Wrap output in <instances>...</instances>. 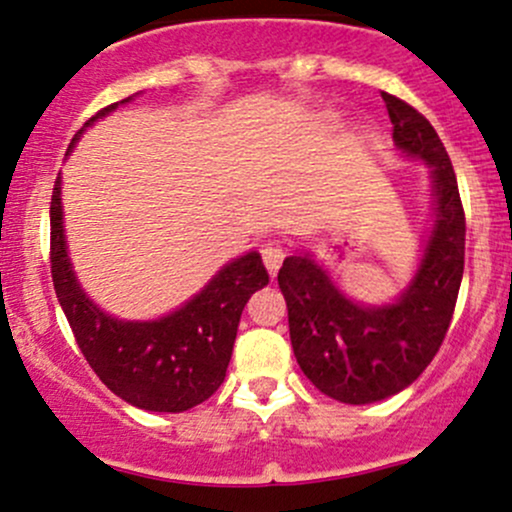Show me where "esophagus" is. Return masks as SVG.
Here are the masks:
<instances>
[{
	"label": "esophagus",
	"instance_id": "esophagus-1",
	"mask_svg": "<svg viewBox=\"0 0 512 512\" xmlns=\"http://www.w3.org/2000/svg\"><path fill=\"white\" fill-rule=\"evenodd\" d=\"M282 260H285V250H282L280 245L262 247V262H265V267L270 275H277V272H280Z\"/></svg>",
	"mask_w": 512,
	"mask_h": 512
}]
</instances>
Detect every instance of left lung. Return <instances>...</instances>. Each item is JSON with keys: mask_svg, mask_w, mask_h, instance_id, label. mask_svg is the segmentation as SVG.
<instances>
[{"mask_svg": "<svg viewBox=\"0 0 512 512\" xmlns=\"http://www.w3.org/2000/svg\"><path fill=\"white\" fill-rule=\"evenodd\" d=\"M394 148L431 178V220L421 257L394 299L349 297L309 250H294L277 275L299 369L329 399L374 404L409 389L441 347L463 280L466 218L456 173L431 123L391 94H381Z\"/></svg>", "mask_w": 512, "mask_h": 512, "instance_id": "8db88e82", "label": "left lung"}]
</instances>
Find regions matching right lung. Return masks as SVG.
I'll use <instances>...</instances> for the list:
<instances>
[{
  "instance_id": "add662e5",
  "label": "right lung",
  "mask_w": 512,
  "mask_h": 512,
  "mask_svg": "<svg viewBox=\"0 0 512 512\" xmlns=\"http://www.w3.org/2000/svg\"><path fill=\"white\" fill-rule=\"evenodd\" d=\"M111 103L71 138L74 153L86 128L123 103ZM51 277L76 344L98 379L126 404L158 414H180L220 389L247 299L270 282L257 250L225 262L200 292L156 319H121L86 294L69 257L61 205V173L51 195Z\"/></svg>"
}]
</instances>
